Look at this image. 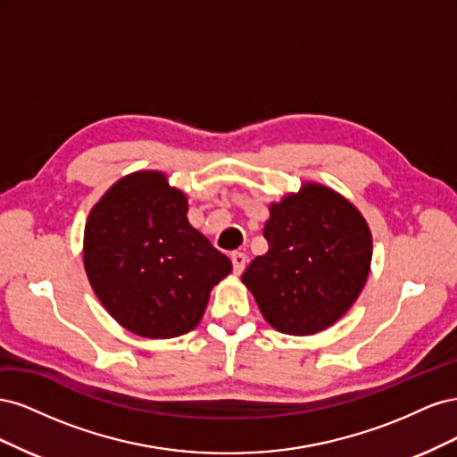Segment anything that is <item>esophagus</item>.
<instances>
[{
    "label": "esophagus",
    "instance_id": "34e87169",
    "mask_svg": "<svg viewBox=\"0 0 457 457\" xmlns=\"http://www.w3.org/2000/svg\"><path fill=\"white\" fill-rule=\"evenodd\" d=\"M230 261H232V270H234V274H242V270L245 269L247 257H245L242 252H232V253H230Z\"/></svg>",
    "mask_w": 457,
    "mask_h": 457
}]
</instances>
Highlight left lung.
<instances>
[{"mask_svg": "<svg viewBox=\"0 0 457 457\" xmlns=\"http://www.w3.org/2000/svg\"><path fill=\"white\" fill-rule=\"evenodd\" d=\"M269 252L242 274L265 320L289 336L322 331L351 309L368 280L371 234L356 207L322 185L270 205Z\"/></svg>", "mask_w": 457, "mask_h": 457, "instance_id": "1", "label": "left lung"}]
</instances>
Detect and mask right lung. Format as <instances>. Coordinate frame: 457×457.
Returning <instances> with one entry per match:
<instances>
[{
  "label": "right lung",
  "mask_w": 457,
  "mask_h": 457,
  "mask_svg": "<svg viewBox=\"0 0 457 457\" xmlns=\"http://www.w3.org/2000/svg\"><path fill=\"white\" fill-rule=\"evenodd\" d=\"M187 196L158 171L120 179L96 204L84 234V265L103 307L133 334L183 336L202 320L230 259L187 219Z\"/></svg>",
  "instance_id": "obj_1"
}]
</instances>
